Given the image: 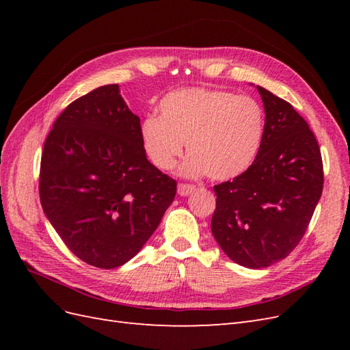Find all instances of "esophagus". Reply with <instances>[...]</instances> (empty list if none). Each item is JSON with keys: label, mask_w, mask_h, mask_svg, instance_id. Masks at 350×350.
Listing matches in <instances>:
<instances>
[{"label": "esophagus", "mask_w": 350, "mask_h": 350, "mask_svg": "<svg viewBox=\"0 0 350 350\" xmlns=\"http://www.w3.org/2000/svg\"><path fill=\"white\" fill-rule=\"evenodd\" d=\"M193 191H196V187L194 185H189V184H179L178 185V194L183 196V197H187L191 194Z\"/></svg>", "instance_id": "34e87169"}]
</instances>
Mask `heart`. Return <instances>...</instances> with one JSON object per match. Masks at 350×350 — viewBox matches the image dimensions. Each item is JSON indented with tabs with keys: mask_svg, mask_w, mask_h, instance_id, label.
I'll return each instance as SVG.
<instances>
[{
	"mask_svg": "<svg viewBox=\"0 0 350 350\" xmlns=\"http://www.w3.org/2000/svg\"><path fill=\"white\" fill-rule=\"evenodd\" d=\"M159 116L142 124V143L149 161L171 171L184 152V175H207L228 181L243 174L256 161L266 131V113L250 96L228 90L181 89L166 94Z\"/></svg>",
	"mask_w": 350,
	"mask_h": 350,
	"instance_id": "heart-1",
	"label": "heart"
}]
</instances>
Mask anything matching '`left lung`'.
Masks as SVG:
<instances>
[{
  "mask_svg": "<svg viewBox=\"0 0 350 350\" xmlns=\"http://www.w3.org/2000/svg\"><path fill=\"white\" fill-rule=\"evenodd\" d=\"M266 131L256 161L215 185L211 232L226 256L248 269L286 258L305 235L323 193L319 142L289 102L257 86Z\"/></svg>",
  "mask_w": 350,
  "mask_h": 350,
  "instance_id": "1",
  "label": "left lung"
}]
</instances>
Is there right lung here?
<instances>
[{
  "mask_svg": "<svg viewBox=\"0 0 350 350\" xmlns=\"http://www.w3.org/2000/svg\"><path fill=\"white\" fill-rule=\"evenodd\" d=\"M140 130L118 84H107L71 102L45 140L42 208L68 250L90 266L130 261L175 198V179L147 161Z\"/></svg>",
  "mask_w": 350,
  "mask_h": 350,
  "instance_id": "1",
  "label": "right lung"
}]
</instances>
